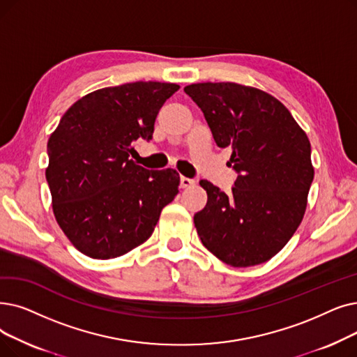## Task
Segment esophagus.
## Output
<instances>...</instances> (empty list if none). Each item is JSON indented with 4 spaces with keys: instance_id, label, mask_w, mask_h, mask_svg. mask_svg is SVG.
Returning <instances> with one entry per match:
<instances>
[{
    "instance_id": "obj_1",
    "label": "esophagus",
    "mask_w": 357,
    "mask_h": 357,
    "mask_svg": "<svg viewBox=\"0 0 357 357\" xmlns=\"http://www.w3.org/2000/svg\"><path fill=\"white\" fill-rule=\"evenodd\" d=\"M179 182H181V188H190V187H192V185L195 183L194 179L187 178V176H181Z\"/></svg>"
}]
</instances>
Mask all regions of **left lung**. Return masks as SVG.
<instances>
[{
    "instance_id": "obj_1",
    "label": "left lung",
    "mask_w": 357,
    "mask_h": 357,
    "mask_svg": "<svg viewBox=\"0 0 357 357\" xmlns=\"http://www.w3.org/2000/svg\"><path fill=\"white\" fill-rule=\"evenodd\" d=\"M183 91L198 105L219 147H230L238 174L230 192L208 181L206 207L194 214L210 252L231 267L273 258L299 227L314 181L311 143L287 107L236 83H197Z\"/></svg>"
}]
</instances>
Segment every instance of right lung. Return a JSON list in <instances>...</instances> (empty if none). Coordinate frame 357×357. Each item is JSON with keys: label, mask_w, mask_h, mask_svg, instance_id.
Wrapping results in <instances>:
<instances>
[{"label": "right lung", "mask_w": 357, "mask_h": 357, "mask_svg": "<svg viewBox=\"0 0 357 357\" xmlns=\"http://www.w3.org/2000/svg\"><path fill=\"white\" fill-rule=\"evenodd\" d=\"M174 83L135 82L91 91L61 118L48 140L46 167L55 219L71 243L96 259L146 242L178 194L175 169L149 170L130 154L150 142Z\"/></svg>", "instance_id": "add662e5"}]
</instances>
